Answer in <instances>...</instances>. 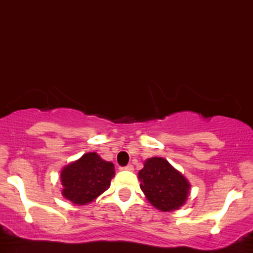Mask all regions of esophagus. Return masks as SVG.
Instances as JSON below:
<instances>
[{
  "label": "esophagus",
  "instance_id": "esophagus-1",
  "mask_svg": "<svg viewBox=\"0 0 253 253\" xmlns=\"http://www.w3.org/2000/svg\"><path fill=\"white\" fill-rule=\"evenodd\" d=\"M124 169H125V170H128V171H132V170H133V165H131V164H128V165H127V166H125Z\"/></svg>",
  "mask_w": 253,
  "mask_h": 253
}]
</instances>
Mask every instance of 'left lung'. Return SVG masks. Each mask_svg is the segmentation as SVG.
Here are the masks:
<instances>
[{"label":"left lung","mask_w":253,"mask_h":253,"mask_svg":"<svg viewBox=\"0 0 253 253\" xmlns=\"http://www.w3.org/2000/svg\"><path fill=\"white\" fill-rule=\"evenodd\" d=\"M138 179L147 200L160 211H176L188 199L190 184L165 159H147L138 171Z\"/></svg>","instance_id":"left-lung-1"}]
</instances>
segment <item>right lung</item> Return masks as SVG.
Instances as JSON below:
<instances>
[{"label": "right lung", "instance_id": "add662e5", "mask_svg": "<svg viewBox=\"0 0 253 253\" xmlns=\"http://www.w3.org/2000/svg\"><path fill=\"white\" fill-rule=\"evenodd\" d=\"M113 176L112 163L104 161L95 152H88L61 170V194L73 204L84 206L106 192Z\"/></svg>", "mask_w": 253, "mask_h": 253}]
</instances>
